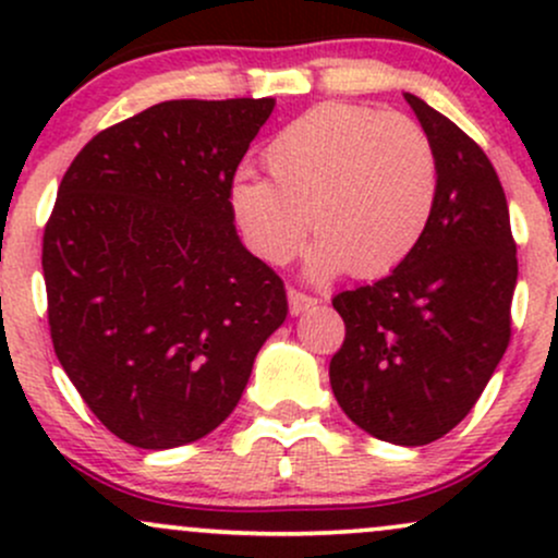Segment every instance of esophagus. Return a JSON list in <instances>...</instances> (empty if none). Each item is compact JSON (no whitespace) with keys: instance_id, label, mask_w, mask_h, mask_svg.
I'll use <instances>...</instances> for the list:
<instances>
[{"instance_id":"1","label":"esophagus","mask_w":558,"mask_h":558,"mask_svg":"<svg viewBox=\"0 0 558 558\" xmlns=\"http://www.w3.org/2000/svg\"><path fill=\"white\" fill-rule=\"evenodd\" d=\"M315 304H317V299L306 296V293L296 291V288H288V310H291V315H301V312L312 310Z\"/></svg>"}]
</instances>
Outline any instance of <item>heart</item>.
Wrapping results in <instances>:
<instances>
[{"label":"heart","mask_w":558,"mask_h":558,"mask_svg":"<svg viewBox=\"0 0 558 558\" xmlns=\"http://www.w3.org/2000/svg\"><path fill=\"white\" fill-rule=\"evenodd\" d=\"M265 165L272 181L239 172L230 183L235 226L262 262L286 265L315 222L323 239L306 259L315 280L396 270L417 248L438 198L425 128L364 105L312 107L270 141Z\"/></svg>","instance_id":"b5f03b06"}]
</instances>
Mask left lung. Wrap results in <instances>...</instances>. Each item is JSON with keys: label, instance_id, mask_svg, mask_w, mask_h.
Returning a JSON list of instances; mask_svg holds the SVG:
<instances>
[{"label": "left lung", "instance_id": "left-lung-1", "mask_svg": "<svg viewBox=\"0 0 558 558\" xmlns=\"http://www.w3.org/2000/svg\"><path fill=\"white\" fill-rule=\"evenodd\" d=\"M403 96L433 141L438 198L393 272L332 299L345 338L330 386L364 433L425 446L470 414L509 345L517 243L485 151L420 96Z\"/></svg>", "mask_w": 558, "mask_h": 558}]
</instances>
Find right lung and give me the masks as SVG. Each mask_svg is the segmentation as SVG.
Returning a JSON list of instances; mask_svg holds the SVG:
<instances>
[{"mask_svg":"<svg viewBox=\"0 0 558 558\" xmlns=\"http://www.w3.org/2000/svg\"><path fill=\"white\" fill-rule=\"evenodd\" d=\"M275 99H172L96 133L44 228L54 354L138 448L213 433L283 325V280L243 246L230 183Z\"/></svg>","mask_w":558,"mask_h":558,"instance_id":"right-lung-1","label":"right lung"}]
</instances>
